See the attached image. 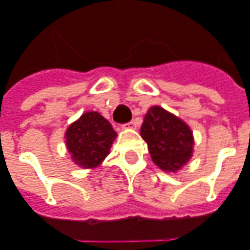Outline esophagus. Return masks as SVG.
Wrapping results in <instances>:
<instances>
[{"mask_svg": "<svg viewBox=\"0 0 250 250\" xmlns=\"http://www.w3.org/2000/svg\"><path fill=\"white\" fill-rule=\"evenodd\" d=\"M125 127H127V128H137V122H135V120H132V122H130V123H127Z\"/></svg>", "mask_w": 250, "mask_h": 250, "instance_id": "obj_1", "label": "esophagus"}]
</instances>
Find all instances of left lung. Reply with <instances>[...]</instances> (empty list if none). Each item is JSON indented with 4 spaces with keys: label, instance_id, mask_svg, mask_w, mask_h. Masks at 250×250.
<instances>
[{
    "label": "left lung",
    "instance_id": "1",
    "mask_svg": "<svg viewBox=\"0 0 250 250\" xmlns=\"http://www.w3.org/2000/svg\"><path fill=\"white\" fill-rule=\"evenodd\" d=\"M141 137L147 143L150 157L164 172H179L193 154V134L179 116L153 105L145 115Z\"/></svg>",
    "mask_w": 250,
    "mask_h": 250
}]
</instances>
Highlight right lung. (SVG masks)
<instances>
[{
	"label": "right lung",
	"mask_w": 250,
	"mask_h": 250,
	"mask_svg": "<svg viewBox=\"0 0 250 250\" xmlns=\"http://www.w3.org/2000/svg\"><path fill=\"white\" fill-rule=\"evenodd\" d=\"M116 137L111 123L96 111L83 112L64 132L71 161L83 169L100 167Z\"/></svg>",
	"instance_id": "right-lung-1"
}]
</instances>
